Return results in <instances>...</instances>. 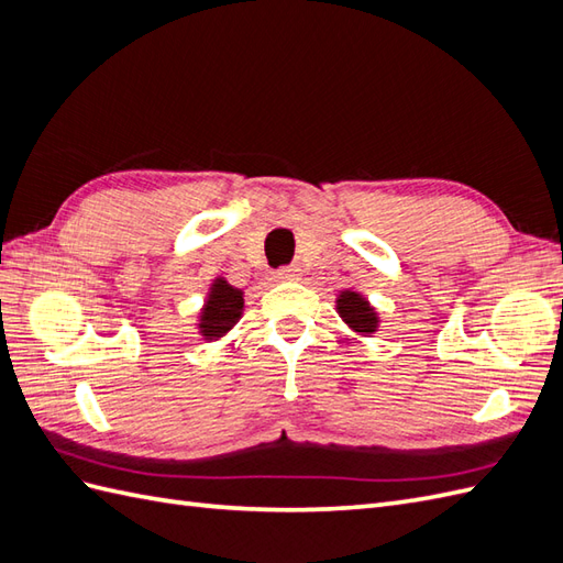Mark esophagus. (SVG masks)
<instances>
[{
	"mask_svg": "<svg viewBox=\"0 0 563 563\" xmlns=\"http://www.w3.org/2000/svg\"><path fill=\"white\" fill-rule=\"evenodd\" d=\"M298 267H291V265H288V267H279L277 272H275V279L277 282H296L300 275H298Z\"/></svg>",
	"mask_w": 563,
	"mask_h": 563,
	"instance_id": "esophagus-1",
	"label": "esophagus"
}]
</instances>
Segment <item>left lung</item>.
Returning <instances> with one entry per match:
<instances>
[{
	"mask_svg": "<svg viewBox=\"0 0 563 563\" xmlns=\"http://www.w3.org/2000/svg\"><path fill=\"white\" fill-rule=\"evenodd\" d=\"M338 312L345 319V323L360 333H373L378 327V317L373 312L371 305L354 291H343L338 298Z\"/></svg>",
	"mask_w": 563,
	"mask_h": 563,
	"instance_id": "left-lung-1",
	"label": "left lung"
}]
</instances>
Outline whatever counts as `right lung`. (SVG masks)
Wrapping results in <instances>:
<instances>
[{
	"label": "right lung",
	"instance_id": "right-lung-1",
	"mask_svg": "<svg viewBox=\"0 0 563 563\" xmlns=\"http://www.w3.org/2000/svg\"><path fill=\"white\" fill-rule=\"evenodd\" d=\"M242 308L244 298L240 288H232L225 279H216L211 286L207 308L201 312V333L207 335V340H216L228 333L236 323V319L242 317Z\"/></svg>",
	"mask_w": 563,
	"mask_h": 563
}]
</instances>
